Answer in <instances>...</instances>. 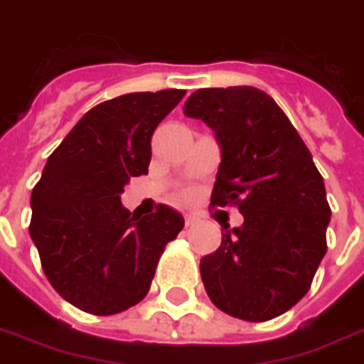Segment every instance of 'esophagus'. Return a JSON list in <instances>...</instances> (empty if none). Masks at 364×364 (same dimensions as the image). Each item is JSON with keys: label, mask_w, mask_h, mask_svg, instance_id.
<instances>
[{"label": "esophagus", "mask_w": 364, "mask_h": 364, "mask_svg": "<svg viewBox=\"0 0 364 364\" xmlns=\"http://www.w3.org/2000/svg\"><path fill=\"white\" fill-rule=\"evenodd\" d=\"M184 223H186V226H193V224L198 223V218L193 217V215H186Z\"/></svg>", "instance_id": "esophagus-1"}]
</instances>
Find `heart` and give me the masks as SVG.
I'll list each match as a JSON object with an SVG mask.
<instances>
[{
    "mask_svg": "<svg viewBox=\"0 0 364 364\" xmlns=\"http://www.w3.org/2000/svg\"><path fill=\"white\" fill-rule=\"evenodd\" d=\"M182 198H188V196H186V193H184V196H182Z\"/></svg>",
    "mask_w": 364,
    "mask_h": 364,
    "instance_id": "1",
    "label": "heart"
}]
</instances>
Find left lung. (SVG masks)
<instances>
[{
  "label": "left lung",
  "instance_id": "left-lung-1",
  "mask_svg": "<svg viewBox=\"0 0 364 364\" xmlns=\"http://www.w3.org/2000/svg\"><path fill=\"white\" fill-rule=\"evenodd\" d=\"M184 114L209 124L220 144L211 207L234 205L244 215L199 263L207 296L226 315L270 321L307 294L326 253L332 211L324 180L294 124L261 90L201 88Z\"/></svg>",
  "mask_w": 364,
  "mask_h": 364
}]
</instances>
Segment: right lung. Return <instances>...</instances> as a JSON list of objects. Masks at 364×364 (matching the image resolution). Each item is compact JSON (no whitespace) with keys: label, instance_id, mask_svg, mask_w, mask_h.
<instances>
[{"label":"right lung","instance_id":"right-lung-1","mask_svg":"<svg viewBox=\"0 0 364 364\" xmlns=\"http://www.w3.org/2000/svg\"><path fill=\"white\" fill-rule=\"evenodd\" d=\"M184 95L134 92L95 105L49 155L32 190L28 230L43 274L90 315L140 303L165 245L184 228L166 205L141 218L120 205L128 180L147 174L155 128Z\"/></svg>","mask_w":364,"mask_h":364}]
</instances>
